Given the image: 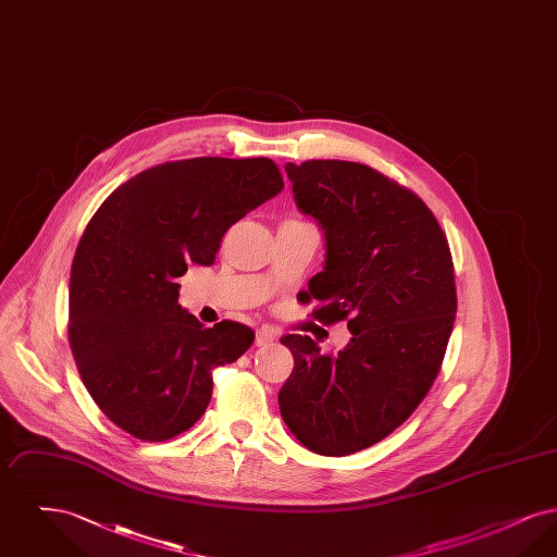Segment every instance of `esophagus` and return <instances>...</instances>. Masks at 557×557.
Returning <instances> with one entry per match:
<instances>
[{
    "instance_id": "obj_1",
    "label": "esophagus",
    "mask_w": 557,
    "mask_h": 557,
    "mask_svg": "<svg viewBox=\"0 0 557 557\" xmlns=\"http://www.w3.org/2000/svg\"><path fill=\"white\" fill-rule=\"evenodd\" d=\"M277 338V330L271 327V325H263L257 330V336H255V345L265 346L269 343H273Z\"/></svg>"
}]
</instances>
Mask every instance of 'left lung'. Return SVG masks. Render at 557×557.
<instances>
[{
    "label": "left lung",
    "instance_id": "1",
    "mask_svg": "<svg viewBox=\"0 0 557 557\" xmlns=\"http://www.w3.org/2000/svg\"><path fill=\"white\" fill-rule=\"evenodd\" d=\"M296 207L325 236L323 271L300 302L323 325L346 321L348 345L321 355L288 334L294 370L280 391L292 434L343 457L386 438L424 400L449 343L457 292L449 242L411 189L348 160L286 164Z\"/></svg>",
    "mask_w": 557,
    "mask_h": 557
}]
</instances>
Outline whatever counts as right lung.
Wrapping results in <instances>:
<instances>
[{
	"mask_svg": "<svg viewBox=\"0 0 557 557\" xmlns=\"http://www.w3.org/2000/svg\"><path fill=\"white\" fill-rule=\"evenodd\" d=\"M284 189L269 159L175 160L116 187L87 223L71 269L69 343L87 393L112 424L169 441L209 407L212 370L255 332L205 327L177 302L187 265H212L225 232Z\"/></svg>",
	"mask_w": 557,
	"mask_h": 557,
	"instance_id": "obj_1",
	"label": "right lung"
}]
</instances>
